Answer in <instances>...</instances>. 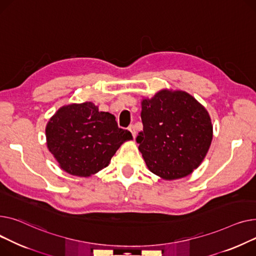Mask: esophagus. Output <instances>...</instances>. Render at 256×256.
Returning a JSON list of instances; mask_svg holds the SVG:
<instances>
[{"label":"esophagus","mask_w":256,"mask_h":256,"mask_svg":"<svg viewBox=\"0 0 256 256\" xmlns=\"http://www.w3.org/2000/svg\"><path fill=\"white\" fill-rule=\"evenodd\" d=\"M128 129L130 130V132H131V133H132V135H133V138H135V136H136V130H135L134 125H130Z\"/></svg>","instance_id":"34e87169"}]
</instances>
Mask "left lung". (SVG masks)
<instances>
[{"label": "left lung", "mask_w": 256, "mask_h": 256, "mask_svg": "<svg viewBox=\"0 0 256 256\" xmlns=\"http://www.w3.org/2000/svg\"><path fill=\"white\" fill-rule=\"evenodd\" d=\"M144 125L136 138L153 174L165 180L190 174L204 159L213 138L206 110L183 91L162 90L142 101Z\"/></svg>", "instance_id": "1"}]
</instances>
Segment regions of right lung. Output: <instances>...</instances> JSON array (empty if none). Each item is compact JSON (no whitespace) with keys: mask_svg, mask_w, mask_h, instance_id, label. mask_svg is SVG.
Wrapping results in <instances>:
<instances>
[{"mask_svg":"<svg viewBox=\"0 0 256 256\" xmlns=\"http://www.w3.org/2000/svg\"><path fill=\"white\" fill-rule=\"evenodd\" d=\"M50 152L60 168L78 176H90L110 164L121 144L132 140L118 128L114 114L99 112L92 102L60 108L45 129Z\"/></svg>","mask_w":256,"mask_h":256,"instance_id":"obj_1","label":"right lung"}]
</instances>
